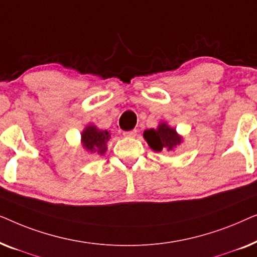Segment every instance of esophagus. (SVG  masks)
Masks as SVG:
<instances>
[{
	"instance_id": "esophagus-1",
	"label": "esophagus",
	"mask_w": 257,
	"mask_h": 257,
	"mask_svg": "<svg viewBox=\"0 0 257 257\" xmlns=\"http://www.w3.org/2000/svg\"><path fill=\"white\" fill-rule=\"evenodd\" d=\"M137 130H131V131H125L122 135H124L125 137H136L137 136Z\"/></svg>"
}]
</instances>
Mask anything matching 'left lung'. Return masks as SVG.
I'll return each mask as SVG.
<instances>
[{
  "instance_id": "obj_1",
  "label": "left lung",
  "mask_w": 257,
  "mask_h": 257,
  "mask_svg": "<svg viewBox=\"0 0 257 257\" xmlns=\"http://www.w3.org/2000/svg\"><path fill=\"white\" fill-rule=\"evenodd\" d=\"M144 138L149 143L151 149L157 152L164 150H172L181 143V138L177 135L174 128L168 127L166 124H160L157 130H146L144 132Z\"/></svg>"
}]
</instances>
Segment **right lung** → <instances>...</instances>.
Wrapping results in <instances>:
<instances>
[{
	"instance_id": "right-lung-1",
	"label": "right lung",
	"mask_w": 257,
	"mask_h": 257,
	"mask_svg": "<svg viewBox=\"0 0 257 257\" xmlns=\"http://www.w3.org/2000/svg\"><path fill=\"white\" fill-rule=\"evenodd\" d=\"M110 138V133L107 131H101L94 126H87L82 133V142L84 149L91 153L104 154L106 152V143Z\"/></svg>"
}]
</instances>
